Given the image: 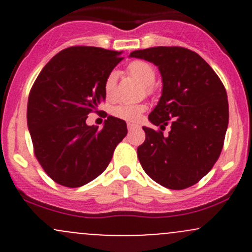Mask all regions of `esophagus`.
Instances as JSON below:
<instances>
[{"mask_svg": "<svg viewBox=\"0 0 252 252\" xmlns=\"http://www.w3.org/2000/svg\"><path fill=\"white\" fill-rule=\"evenodd\" d=\"M139 126H136V124H131V123H128V130L131 131L134 130V129H138Z\"/></svg>", "mask_w": 252, "mask_h": 252, "instance_id": "1", "label": "esophagus"}]
</instances>
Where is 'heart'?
Masks as SVG:
<instances>
[{"instance_id": "b5f03b06", "label": "heart", "mask_w": 252, "mask_h": 252, "mask_svg": "<svg viewBox=\"0 0 252 252\" xmlns=\"http://www.w3.org/2000/svg\"><path fill=\"white\" fill-rule=\"evenodd\" d=\"M128 73L134 79L139 81L141 85L150 86L155 81L156 78V72L155 68L150 63L145 61H134L128 65ZM116 73H111L106 78L105 86V96L107 100H113L116 96ZM145 107L142 105H128V103H122V105L116 106L112 110L114 117L119 119H123L126 122H135L140 118L141 113L144 112Z\"/></svg>"}]
</instances>
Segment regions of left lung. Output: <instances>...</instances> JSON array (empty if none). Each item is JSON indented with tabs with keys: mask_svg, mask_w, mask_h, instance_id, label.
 Masks as SVG:
<instances>
[{
	"mask_svg": "<svg viewBox=\"0 0 252 252\" xmlns=\"http://www.w3.org/2000/svg\"><path fill=\"white\" fill-rule=\"evenodd\" d=\"M129 57L151 62L162 78V94L142 126L146 139L138 157L146 174L168 189L182 190L204 178L220 157L229 121L227 91L215 70L184 47H151Z\"/></svg>",
	"mask_w": 252,
	"mask_h": 252,
	"instance_id": "left-lung-1",
	"label": "left lung"
}]
</instances>
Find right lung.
<instances>
[{"label": "right lung", "instance_id": "obj_1", "mask_svg": "<svg viewBox=\"0 0 252 252\" xmlns=\"http://www.w3.org/2000/svg\"><path fill=\"white\" fill-rule=\"evenodd\" d=\"M121 55L101 47H68L51 58L32 85L27 121L35 156L63 187H83L97 178L128 133L126 122L112 116L102 129L86 124L88 114L105 101L106 78Z\"/></svg>", "mask_w": 252, "mask_h": 252}]
</instances>
